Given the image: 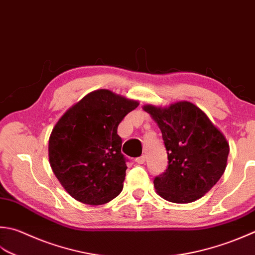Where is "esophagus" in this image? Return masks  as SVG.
<instances>
[{
  "label": "esophagus",
  "instance_id": "obj_1",
  "mask_svg": "<svg viewBox=\"0 0 255 255\" xmlns=\"http://www.w3.org/2000/svg\"><path fill=\"white\" fill-rule=\"evenodd\" d=\"M146 160H147V157L143 154V156H141V157L136 158V160H134V161H136V162L139 163V164H142V163L146 162Z\"/></svg>",
  "mask_w": 255,
  "mask_h": 255
}]
</instances>
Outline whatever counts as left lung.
Returning a JSON list of instances; mask_svg holds the SVG:
<instances>
[{
	"label": "left lung",
	"mask_w": 255,
	"mask_h": 255,
	"mask_svg": "<svg viewBox=\"0 0 255 255\" xmlns=\"http://www.w3.org/2000/svg\"><path fill=\"white\" fill-rule=\"evenodd\" d=\"M162 133L168 167L153 180L157 193L173 203L204 196L226 170L229 143L200 108L178 102L166 108L143 106Z\"/></svg>",
	"instance_id": "obj_1"
}]
</instances>
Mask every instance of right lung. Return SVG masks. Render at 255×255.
Here are the masks:
<instances>
[{
	"instance_id": "1",
	"label": "right lung",
	"mask_w": 255,
	"mask_h": 255,
	"mask_svg": "<svg viewBox=\"0 0 255 255\" xmlns=\"http://www.w3.org/2000/svg\"><path fill=\"white\" fill-rule=\"evenodd\" d=\"M138 102L108 89L87 94L55 125L48 141L53 172L71 196L91 206L122 192L126 161L118 125Z\"/></svg>"
}]
</instances>
